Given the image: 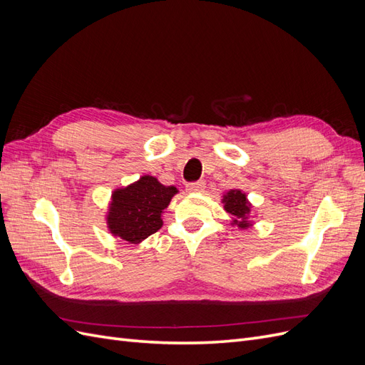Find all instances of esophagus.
<instances>
[{"label":"esophagus","instance_id":"1","mask_svg":"<svg viewBox=\"0 0 365 365\" xmlns=\"http://www.w3.org/2000/svg\"><path fill=\"white\" fill-rule=\"evenodd\" d=\"M205 189V182L204 181H196L187 184V190L189 192H202Z\"/></svg>","mask_w":365,"mask_h":365}]
</instances>
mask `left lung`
Returning <instances> with one entry per match:
<instances>
[{
  "label": "left lung",
  "instance_id": "8db88e82",
  "mask_svg": "<svg viewBox=\"0 0 365 365\" xmlns=\"http://www.w3.org/2000/svg\"><path fill=\"white\" fill-rule=\"evenodd\" d=\"M222 202L225 204L224 208L227 213H230L233 225L239 228H248L251 224L248 220V215L251 212V204L247 200V195L242 190H230L224 195Z\"/></svg>",
  "mask_w": 365,
  "mask_h": 365
}]
</instances>
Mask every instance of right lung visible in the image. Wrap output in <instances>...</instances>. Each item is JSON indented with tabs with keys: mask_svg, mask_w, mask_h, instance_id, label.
<instances>
[{
	"mask_svg": "<svg viewBox=\"0 0 365 365\" xmlns=\"http://www.w3.org/2000/svg\"><path fill=\"white\" fill-rule=\"evenodd\" d=\"M176 193V187L163 185L150 175L117 189L106 217L109 231L130 244H140L163 227V210Z\"/></svg>",
	"mask_w": 365,
	"mask_h": 365,
	"instance_id": "right-lung-1",
	"label": "right lung"
}]
</instances>
